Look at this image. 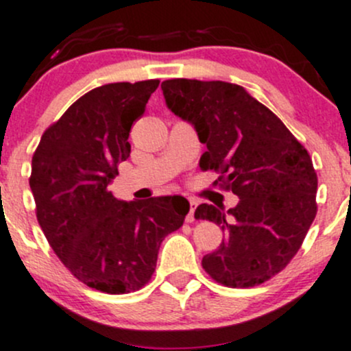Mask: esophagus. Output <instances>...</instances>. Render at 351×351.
I'll list each match as a JSON object with an SVG mask.
<instances>
[{"label":"esophagus","instance_id":"esophagus-1","mask_svg":"<svg viewBox=\"0 0 351 351\" xmlns=\"http://www.w3.org/2000/svg\"><path fill=\"white\" fill-rule=\"evenodd\" d=\"M195 207H197V200L190 198V212H189V215H186V222H193V221H195V217H193V212H195Z\"/></svg>","mask_w":351,"mask_h":351}]
</instances>
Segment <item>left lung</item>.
I'll use <instances>...</instances> for the list:
<instances>
[{
  "label": "left lung",
  "mask_w": 351,
  "mask_h": 351,
  "mask_svg": "<svg viewBox=\"0 0 351 351\" xmlns=\"http://www.w3.org/2000/svg\"><path fill=\"white\" fill-rule=\"evenodd\" d=\"M168 108L192 123L207 151L204 171L239 197L236 207L200 204L195 219L226 232L204 270L232 289L260 285L290 263L316 217L317 175L306 147L243 86L226 81L166 80Z\"/></svg>",
  "instance_id": "1"
}]
</instances>
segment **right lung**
<instances>
[{
	"label": "right lung",
	"instance_id": "1",
	"mask_svg": "<svg viewBox=\"0 0 351 351\" xmlns=\"http://www.w3.org/2000/svg\"><path fill=\"white\" fill-rule=\"evenodd\" d=\"M159 80L88 91L42 136L32 158L37 221L62 265L84 285L129 293L151 280L158 251L183 226L180 195L123 202L108 185L130 156L129 132Z\"/></svg>",
	"mask_w": 351,
	"mask_h": 351
}]
</instances>
